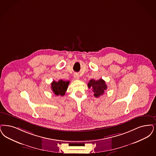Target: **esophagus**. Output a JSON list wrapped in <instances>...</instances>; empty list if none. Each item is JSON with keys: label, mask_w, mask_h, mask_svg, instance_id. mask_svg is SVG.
I'll return each instance as SVG.
<instances>
[{"label": "esophagus", "mask_w": 156, "mask_h": 156, "mask_svg": "<svg viewBox=\"0 0 156 156\" xmlns=\"http://www.w3.org/2000/svg\"><path fill=\"white\" fill-rule=\"evenodd\" d=\"M74 78H75V80H79L80 76H79V75L77 73H75V74H74Z\"/></svg>", "instance_id": "34e87169"}]
</instances>
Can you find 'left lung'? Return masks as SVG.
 <instances>
[{
  "mask_svg": "<svg viewBox=\"0 0 156 156\" xmlns=\"http://www.w3.org/2000/svg\"><path fill=\"white\" fill-rule=\"evenodd\" d=\"M87 87L89 88L92 89L94 92V95L96 98H99L103 95L105 91L107 89L105 81L102 79L96 81L94 79L90 80L87 84Z\"/></svg>",
  "mask_w": 156,
  "mask_h": 156,
  "instance_id": "left-lung-1",
  "label": "left lung"
}]
</instances>
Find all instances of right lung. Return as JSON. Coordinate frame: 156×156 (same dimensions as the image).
<instances>
[{"label": "right lung", "instance_id": "obj_1", "mask_svg": "<svg viewBox=\"0 0 156 156\" xmlns=\"http://www.w3.org/2000/svg\"><path fill=\"white\" fill-rule=\"evenodd\" d=\"M69 81L60 80L58 82L53 81L51 83V88L53 92L57 96H64L68 88Z\"/></svg>", "mask_w": 156, "mask_h": 156}]
</instances>
